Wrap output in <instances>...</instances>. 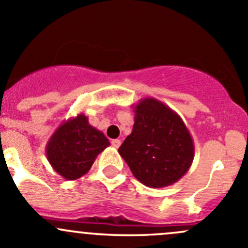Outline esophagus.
Masks as SVG:
<instances>
[{"label":"esophagus","instance_id":"34e87169","mask_svg":"<svg viewBox=\"0 0 248 248\" xmlns=\"http://www.w3.org/2000/svg\"><path fill=\"white\" fill-rule=\"evenodd\" d=\"M111 143H112V145H113L114 148H119V147H121V144H122V141H121V140L116 139V140H112Z\"/></svg>","mask_w":248,"mask_h":248}]
</instances>
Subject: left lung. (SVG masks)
<instances>
[{
	"label": "left lung",
	"mask_w": 248,
	"mask_h": 248,
	"mask_svg": "<svg viewBox=\"0 0 248 248\" xmlns=\"http://www.w3.org/2000/svg\"><path fill=\"white\" fill-rule=\"evenodd\" d=\"M131 108L134 127L118 153L143 185H173L190 170L195 156L187 126L177 112L155 98H143Z\"/></svg>",
	"instance_id": "1"
}]
</instances>
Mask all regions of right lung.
<instances>
[{
	"instance_id": "add662e5",
	"label": "right lung",
	"mask_w": 248,
	"mask_h": 248,
	"mask_svg": "<svg viewBox=\"0 0 248 248\" xmlns=\"http://www.w3.org/2000/svg\"><path fill=\"white\" fill-rule=\"evenodd\" d=\"M109 145L100 130L88 123L83 113L64 121L48 139L45 153L53 170L67 180L85 175L96 156Z\"/></svg>"
}]
</instances>
